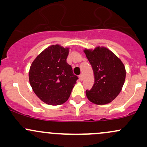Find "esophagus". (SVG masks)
<instances>
[{
    "instance_id": "obj_1",
    "label": "esophagus",
    "mask_w": 147,
    "mask_h": 147,
    "mask_svg": "<svg viewBox=\"0 0 147 147\" xmlns=\"http://www.w3.org/2000/svg\"><path fill=\"white\" fill-rule=\"evenodd\" d=\"M79 79H80V80L82 81V79H83V75H82V74H81V75H79Z\"/></svg>"
}]
</instances>
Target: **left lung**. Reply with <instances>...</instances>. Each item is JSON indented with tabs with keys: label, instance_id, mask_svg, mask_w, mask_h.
<instances>
[{
	"label": "left lung",
	"instance_id": "left-lung-1",
	"mask_svg": "<svg viewBox=\"0 0 147 147\" xmlns=\"http://www.w3.org/2000/svg\"><path fill=\"white\" fill-rule=\"evenodd\" d=\"M94 72L95 83L86 91L89 101L97 105L112 102L122 90L126 78V70L122 61L104 47L84 50Z\"/></svg>",
	"mask_w": 147,
	"mask_h": 147
}]
</instances>
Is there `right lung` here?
I'll use <instances>...</instances> for the list:
<instances>
[{
    "instance_id": "1",
    "label": "right lung",
    "mask_w": 147,
    "mask_h": 147,
    "mask_svg": "<svg viewBox=\"0 0 147 147\" xmlns=\"http://www.w3.org/2000/svg\"><path fill=\"white\" fill-rule=\"evenodd\" d=\"M68 53V48L51 45L39 54L30 66L29 80L32 90L49 105L66 102L78 79L66 62Z\"/></svg>"
}]
</instances>
